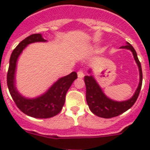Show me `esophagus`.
<instances>
[{"mask_svg": "<svg viewBox=\"0 0 150 150\" xmlns=\"http://www.w3.org/2000/svg\"><path fill=\"white\" fill-rule=\"evenodd\" d=\"M77 76L79 78H83L84 76V74H83V71H79L77 72Z\"/></svg>", "mask_w": 150, "mask_h": 150, "instance_id": "obj_1", "label": "esophagus"}]
</instances>
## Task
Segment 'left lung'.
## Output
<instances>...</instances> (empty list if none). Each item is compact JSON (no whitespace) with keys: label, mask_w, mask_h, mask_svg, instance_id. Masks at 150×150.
Wrapping results in <instances>:
<instances>
[{"label":"left lung","mask_w":150,"mask_h":150,"mask_svg":"<svg viewBox=\"0 0 150 150\" xmlns=\"http://www.w3.org/2000/svg\"><path fill=\"white\" fill-rule=\"evenodd\" d=\"M121 48L127 49L132 52L134 58L138 65L139 71H140V83L134 95L132 98L125 101H114L108 98L104 95L93 76H85L84 77L85 84L86 87V101L90 110L96 116L104 119H109V118L120 116V114L129 110L137 100L142 86V68L140 61L137 58V52L129 43H127L126 46H121ZM88 72L90 73L91 71L89 70Z\"/></svg>","instance_id":"left-lung-1"}]
</instances>
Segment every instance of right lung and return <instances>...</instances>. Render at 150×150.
<instances>
[{
    "label": "right lung",
    "mask_w": 150,
    "mask_h": 150,
    "mask_svg": "<svg viewBox=\"0 0 150 150\" xmlns=\"http://www.w3.org/2000/svg\"><path fill=\"white\" fill-rule=\"evenodd\" d=\"M45 41L40 34H31L21 41L12 52L6 76L8 88L17 107L25 114L38 119H47L59 114L64 104L67 91L77 78L76 72L60 78L46 93L36 98H25L18 93L15 87V71L18 56L30 43Z\"/></svg>",
    "instance_id": "right-lung-1"
}]
</instances>
